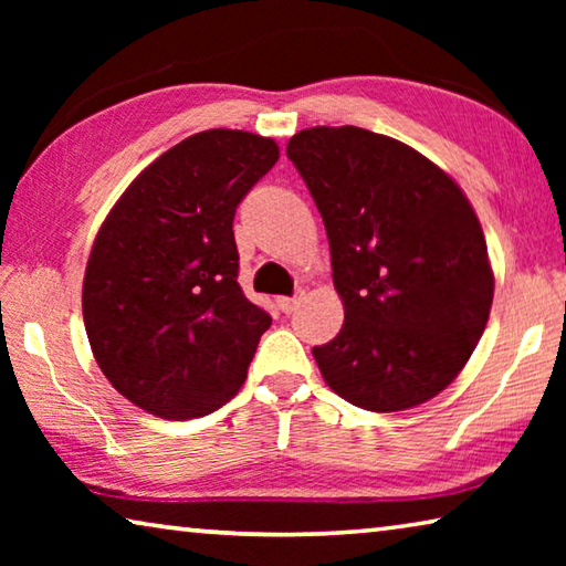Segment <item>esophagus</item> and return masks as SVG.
Returning a JSON list of instances; mask_svg holds the SVG:
<instances>
[{
    "instance_id": "34e87169",
    "label": "esophagus",
    "mask_w": 566,
    "mask_h": 566,
    "mask_svg": "<svg viewBox=\"0 0 566 566\" xmlns=\"http://www.w3.org/2000/svg\"><path fill=\"white\" fill-rule=\"evenodd\" d=\"M304 302V292L302 290H296L292 296H280V310L284 312V314H292V312H296V306H300Z\"/></svg>"
}]
</instances>
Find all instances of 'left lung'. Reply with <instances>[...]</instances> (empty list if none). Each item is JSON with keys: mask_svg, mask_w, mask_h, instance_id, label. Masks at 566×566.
<instances>
[{"mask_svg": "<svg viewBox=\"0 0 566 566\" xmlns=\"http://www.w3.org/2000/svg\"><path fill=\"white\" fill-rule=\"evenodd\" d=\"M300 171L329 237L344 324L312 354L349 405L401 411L437 397L486 327L494 274L457 181L417 149L359 127L294 134Z\"/></svg>", "mask_w": 566, "mask_h": 566, "instance_id": "8db88e82", "label": "left lung"}]
</instances>
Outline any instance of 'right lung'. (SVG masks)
<instances>
[{
  "label": "right lung",
  "instance_id": "add662e5",
  "mask_svg": "<svg viewBox=\"0 0 566 566\" xmlns=\"http://www.w3.org/2000/svg\"><path fill=\"white\" fill-rule=\"evenodd\" d=\"M280 159L270 137L191 134L142 171L94 239L82 314L104 377L161 419L219 409L272 317L237 282L234 212Z\"/></svg>",
  "mask_w": 566,
  "mask_h": 566
}]
</instances>
